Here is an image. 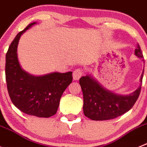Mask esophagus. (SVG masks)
Segmentation results:
<instances>
[{"label": "esophagus", "instance_id": "1", "mask_svg": "<svg viewBox=\"0 0 147 147\" xmlns=\"http://www.w3.org/2000/svg\"><path fill=\"white\" fill-rule=\"evenodd\" d=\"M83 71L82 69L78 68L76 69L73 72V78L74 80H79L80 78V77L83 75Z\"/></svg>", "mask_w": 147, "mask_h": 147}]
</instances>
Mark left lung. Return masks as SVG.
<instances>
[{
	"label": "left lung",
	"mask_w": 147,
	"mask_h": 147,
	"mask_svg": "<svg viewBox=\"0 0 147 147\" xmlns=\"http://www.w3.org/2000/svg\"><path fill=\"white\" fill-rule=\"evenodd\" d=\"M135 54L144 58L141 47L138 44ZM144 71L141 76V85L131 94L117 95L103 88L89 75L81 77L79 83L83 94V113L86 116L95 121L115 119L131 109L141 93Z\"/></svg>",
	"instance_id": "8db88e82"
}]
</instances>
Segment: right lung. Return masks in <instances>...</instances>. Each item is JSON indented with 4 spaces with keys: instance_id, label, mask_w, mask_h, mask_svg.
<instances>
[{
    "instance_id": "obj_1",
    "label": "right lung",
    "mask_w": 147,
    "mask_h": 147,
    "mask_svg": "<svg viewBox=\"0 0 147 147\" xmlns=\"http://www.w3.org/2000/svg\"><path fill=\"white\" fill-rule=\"evenodd\" d=\"M29 24L17 34L6 55V80L9 96L19 110L28 115L48 118L57 112L60 99L72 80V72L49 74L35 77L22 70L18 59V42Z\"/></svg>"
}]
</instances>
